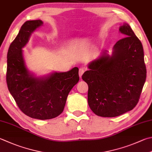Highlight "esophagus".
I'll use <instances>...</instances> for the list:
<instances>
[{
    "label": "esophagus",
    "mask_w": 152,
    "mask_h": 152,
    "mask_svg": "<svg viewBox=\"0 0 152 152\" xmlns=\"http://www.w3.org/2000/svg\"><path fill=\"white\" fill-rule=\"evenodd\" d=\"M85 72V69L84 68H80L79 69V77L80 78H81V76L83 75V73Z\"/></svg>",
    "instance_id": "1"
}]
</instances>
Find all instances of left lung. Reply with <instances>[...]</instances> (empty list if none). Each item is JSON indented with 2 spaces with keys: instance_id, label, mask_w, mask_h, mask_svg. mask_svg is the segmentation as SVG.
Returning <instances> with one entry per match:
<instances>
[{
  "instance_id": "obj_1",
  "label": "left lung",
  "mask_w": 152,
  "mask_h": 152,
  "mask_svg": "<svg viewBox=\"0 0 152 152\" xmlns=\"http://www.w3.org/2000/svg\"><path fill=\"white\" fill-rule=\"evenodd\" d=\"M119 30L126 37L114 45L113 55L103 51L82 75L88 87V106L102 117L118 116L132 110L146 79L141 42L128 24Z\"/></svg>"
}]
</instances>
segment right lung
Masks as SVG:
<instances>
[{"mask_svg": "<svg viewBox=\"0 0 152 152\" xmlns=\"http://www.w3.org/2000/svg\"><path fill=\"white\" fill-rule=\"evenodd\" d=\"M43 25L40 20H28L22 26L11 43L7 53L8 88L23 113L39 120L51 119L64 111L67 96L79 80V69L48 77H36L25 66L22 50L36 28Z\"/></svg>", "mask_w": 152, "mask_h": 152, "instance_id": "obj_1", "label": "right lung"}]
</instances>
